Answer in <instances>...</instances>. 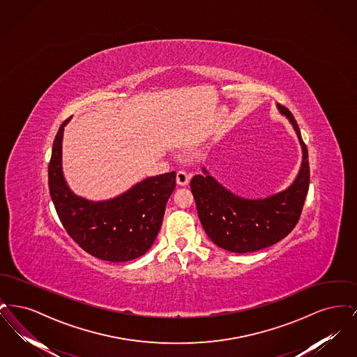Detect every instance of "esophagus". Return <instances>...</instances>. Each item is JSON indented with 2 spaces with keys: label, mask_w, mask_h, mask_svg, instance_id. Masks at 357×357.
I'll return each instance as SVG.
<instances>
[{
  "label": "esophagus",
  "mask_w": 357,
  "mask_h": 357,
  "mask_svg": "<svg viewBox=\"0 0 357 357\" xmlns=\"http://www.w3.org/2000/svg\"><path fill=\"white\" fill-rule=\"evenodd\" d=\"M190 179H191V175L187 174L186 171L181 170L176 172V183L179 186H186V185H188Z\"/></svg>",
  "instance_id": "esophagus-1"
}]
</instances>
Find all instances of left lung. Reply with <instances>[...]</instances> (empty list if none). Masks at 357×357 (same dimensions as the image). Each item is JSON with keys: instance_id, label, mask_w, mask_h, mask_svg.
Instances as JSON below:
<instances>
[{"instance_id": "8db88e82", "label": "left lung", "mask_w": 357, "mask_h": 357, "mask_svg": "<svg viewBox=\"0 0 357 357\" xmlns=\"http://www.w3.org/2000/svg\"><path fill=\"white\" fill-rule=\"evenodd\" d=\"M277 109L293 127L303 153L300 170L287 188L265 198H245L223 186L206 167L190 183L206 234L231 253H252L277 243L293 230L303 211L309 188L307 150L288 108L277 104Z\"/></svg>"}]
</instances>
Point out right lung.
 Returning <instances> with one entry per match:
<instances>
[{
	"label": "right lung",
	"instance_id": "1",
	"mask_svg": "<svg viewBox=\"0 0 357 357\" xmlns=\"http://www.w3.org/2000/svg\"><path fill=\"white\" fill-rule=\"evenodd\" d=\"M69 120L60 126L54 137L48 167L50 192L57 215L86 253L109 262L135 259L153 246L176 174L149 176L111 199L91 201L76 195L63 171V136Z\"/></svg>",
	"mask_w": 357,
	"mask_h": 357
}]
</instances>
